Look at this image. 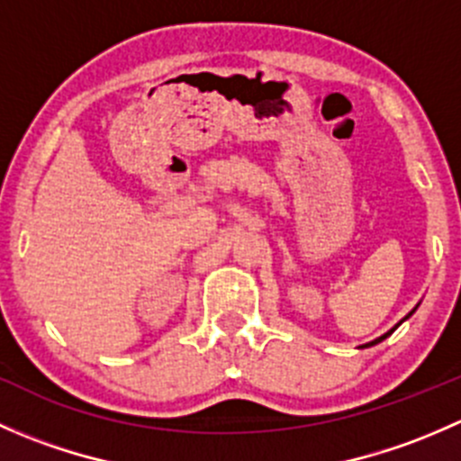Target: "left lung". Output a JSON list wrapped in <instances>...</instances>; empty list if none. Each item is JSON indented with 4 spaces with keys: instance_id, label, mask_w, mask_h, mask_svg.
<instances>
[{
    "instance_id": "1",
    "label": "left lung",
    "mask_w": 461,
    "mask_h": 461,
    "mask_svg": "<svg viewBox=\"0 0 461 461\" xmlns=\"http://www.w3.org/2000/svg\"><path fill=\"white\" fill-rule=\"evenodd\" d=\"M415 310H417V308H415ZM415 310H412V312H415ZM412 312H411V314H408V317H412ZM408 317H403L402 321H399V323H397V325H394V328H393V330H388V332H385V334H381V337H379V339H375V341L366 343V346H361V348H370V346H376V343H381V341H384V339H385V337H390V334H393V332H394V330H397V328H399V325H402V323H403V321H406Z\"/></svg>"
}]
</instances>
